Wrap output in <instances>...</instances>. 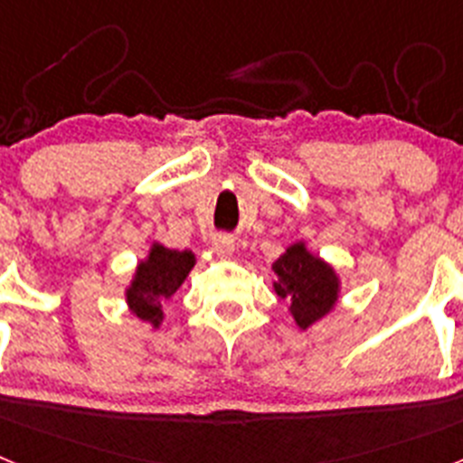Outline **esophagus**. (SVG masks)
<instances>
[{
	"mask_svg": "<svg viewBox=\"0 0 463 463\" xmlns=\"http://www.w3.org/2000/svg\"><path fill=\"white\" fill-rule=\"evenodd\" d=\"M213 250H215V255L222 257V260H229V257L234 255V239L227 234H220L213 239Z\"/></svg>",
	"mask_w": 463,
	"mask_h": 463,
	"instance_id": "obj_1",
	"label": "esophagus"
}]
</instances>
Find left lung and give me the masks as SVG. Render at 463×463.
Returning a JSON list of instances; mask_svg holds the SVG:
<instances>
[{
  "label": "left lung",
  "mask_w": 463,
  "mask_h": 463,
  "mask_svg": "<svg viewBox=\"0 0 463 463\" xmlns=\"http://www.w3.org/2000/svg\"><path fill=\"white\" fill-rule=\"evenodd\" d=\"M273 289L289 301V313L301 329H308L334 310L341 280L325 260L308 252L306 243H292L273 261Z\"/></svg>",
  "instance_id": "left-lung-1"
}]
</instances>
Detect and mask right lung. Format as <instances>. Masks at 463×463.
I'll return each instance as SVG.
<instances>
[{"label": "right lung", "mask_w": 463, "mask_h": 463, "mask_svg": "<svg viewBox=\"0 0 463 463\" xmlns=\"http://www.w3.org/2000/svg\"><path fill=\"white\" fill-rule=\"evenodd\" d=\"M194 261L192 250H171L162 243H153L148 257L138 261L132 285L125 292L129 310L138 320L150 322L157 329L165 320L162 306L178 292Z\"/></svg>", "instance_id": "obj_1"}]
</instances>
